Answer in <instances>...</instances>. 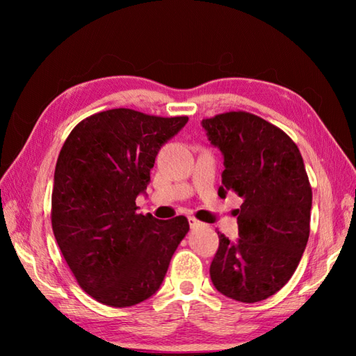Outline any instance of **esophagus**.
I'll list each match as a JSON object with an SVG mask.
<instances>
[{
	"label": "esophagus",
	"mask_w": 356,
	"mask_h": 356,
	"mask_svg": "<svg viewBox=\"0 0 356 356\" xmlns=\"http://www.w3.org/2000/svg\"><path fill=\"white\" fill-rule=\"evenodd\" d=\"M188 222H190V226H191V228H195V226L202 225V223H200L195 217H188Z\"/></svg>",
	"instance_id": "esophagus-1"
}]
</instances>
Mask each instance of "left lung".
<instances>
[{"label":"left lung","instance_id":"left-lung-1","mask_svg":"<svg viewBox=\"0 0 356 356\" xmlns=\"http://www.w3.org/2000/svg\"><path fill=\"white\" fill-rule=\"evenodd\" d=\"M202 127L223 154L218 195L234 191L243 199L238 238L217 232L209 275L228 298L257 303L289 282L307 245L312 188L303 157L283 130L251 113H223Z\"/></svg>","mask_w":356,"mask_h":356}]
</instances>
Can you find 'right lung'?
Wrapping results in <instances>:
<instances>
[{"label": "right lung", "mask_w": 356, "mask_h": 356, "mask_svg": "<svg viewBox=\"0 0 356 356\" xmlns=\"http://www.w3.org/2000/svg\"><path fill=\"white\" fill-rule=\"evenodd\" d=\"M186 122L113 108L81 120L64 142L51 228L78 284L102 305L134 306L156 293L190 231L184 216L162 222L136 213L159 149Z\"/></svg>", "instance_id": "1"}]
</instances>
